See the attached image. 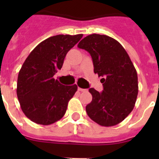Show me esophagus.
<instances>
[{
    "instance_id": "34e87169",
    "label": "esophagus",
    "mask_w": 159,
    "mask_h": 159,
    "mask_svg": "<svg viewBox=\"0 0 159 159\" xmlns=\"http://www.w3.org/2000/svg\"><path fill=\"white\" fill-rule=\"evenodd\" d=\"M78 91H80V92H87V89H83V88H81V87H78Z\"/></svg>"
}]
</instances>
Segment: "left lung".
I'll return each mask as SVG.
<instances>
[{"instance_id": "left-lung-1", "label": "left lung", "mask_w": 159, "mask_h": 159, "mask_svg": "<svg viewBox=\"0 0 159 159\" xmlns=\"http://www.w3.org/2000/svg\"><path fill=\"white\" fill-rule=\"evenodd\" d=\"M77 46L91 54L104 87L102 92L89 89L92 101L86 106L87 115L102 126L118 125L133 111L138 96V76L130 57L118 41L104 34H90Z\"/></svg>"}]
</instances>
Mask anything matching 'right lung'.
I'll use <instances>...</instances> for the list:
<instances>
[{
  "instance_id": "1",
  "label": "right lung",
  "mask_w": 159,
  "mask_h": 159,
  "mask_svg": "<svg viewBox=\"0 0 159 159\" xmlns=\"http://www.w3.org/2000/svg\"><path fill=\"white\" fill-rule=\"evenodd\" d=\"M83 34H58L42 41L24 62L17 79V97L26 117L39 125L59 120L77 86H64L53 76L62 68L67 52Z\"/></svg>"
}]
</instances>
